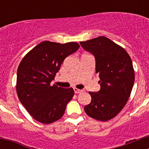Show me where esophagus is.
I'll use <instances>...</instances> for the list:
<instances>
[{"instance_id":"34e87169","label":"esophagus","mask_w":149,"mask_h":149,"mask_svg":"<svg viewBox=\"0 0 149 149\" xmlns=\"http://www.w3.org/2000/svg\"><path fill=\"white\" fill-rule=\"evenodd\" d=\"M74 93H75L76 94H77V93H82V92H84V90H83V89H79L76 87L74 88Z\"/></svg>"}]
</instances>
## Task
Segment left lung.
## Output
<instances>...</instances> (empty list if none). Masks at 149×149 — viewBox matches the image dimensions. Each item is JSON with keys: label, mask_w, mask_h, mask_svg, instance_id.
<instances>
[{"label": "left lung", "mask_w": 149, "mask_h": 149, "mask_svg": "<svg viewBox=\"0 0 149 149\" xmlns=\"http://www.w3.org/2000/svg\"><path fill=\"white\" fill-rule=\"evenodd\" d=\"M95 57V72L101 89L89 92L92 101L84 107L89 117L106 122L114 118L127 104L134 84L132 60L127 51L105 36L81 42Z\"/></svg>", "instance_id": "1"}]
</instances>
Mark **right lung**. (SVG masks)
<instances>
[{
    "label": "right lung",
    "instance_id": "right-lung-1",
    "mask_svg": "<svg viewBox=\"0 0 149 149\" xmlns=\"http://www.w3.org/2000/svg\"><path fill=\"white\" fill-rule=\"evenodd\" d=\"M80 45L75 42L44 41L24 56L17 71L16 92L21 103L34 119L53 123L63 117L74 92L71 88L51 85L60 65Z\"/></svg>",
    "mask_w": 149,
    "mask_h": 149
}]
</instances>
